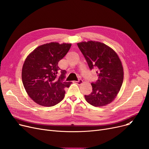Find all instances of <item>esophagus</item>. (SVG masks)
Returning <instances> with one entry per match:
<instances>
[{
  "mask_svg": "<svg viewBox=\"0 0 149 149\" xmlns=\"http://www.w3.org/2000/svg\"><path fill=\"white\" fill-rule=\"evenodd\" d=\"M75 84H77L80 85V84H82V82H83V81H82V80H81V79H79V80H77V81H75Z\"/></svg>",
  "mask_w": 149,
  "mask_h": 149,
  "instance_id": "esophagus-1",
  "label": "esophagus"
}]
</instances>
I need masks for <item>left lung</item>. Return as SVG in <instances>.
Instances as JSON below:
<instances>
[{
	"instance_id": "8db88e82",
	"label": "left lung",
	"mask_w": 149,
	"mask_h": 149,
	"mask_svg": "<svg viewBox=\"0 0 149 149\" xmlns=\"http://www.w3.org/2000/svg\"><path fill=\"white\" fill-rule=\"evenodd\" d=\"M90 70L96 69L98 79L91 83L92 92L85 95L95 107L110 104L118 93L123 80V69L117 54L106 44L88 41L78 43Z\"/></svg>"
}]
</instances>
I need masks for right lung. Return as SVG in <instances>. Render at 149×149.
Instances as JSON below:
<instances>
[{"label": "right lung", "mask_w": 149, "mask_h": 149, "mask_svg": "<svg viewBox=\"0 0 149 149\" xmlns=\"http://www.w3.org/2000/svg\"><path fill=\"white\" fill-rule=\"evenodd\" d=\"M70 47V43H46L36 48L26 59L22 81L27 93L37 104L51 107L63 100L64 88L69 87L71 82L64 81L67 72L60 69L58 64Z\"/></svg>", "instance_id": "obj_1"}]
</instances>
